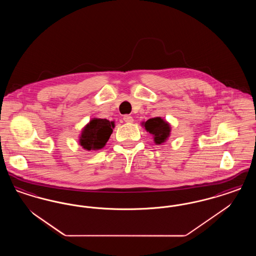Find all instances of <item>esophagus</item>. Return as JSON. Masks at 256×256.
Wrapping results in <instances>:
<instances>
[{
  "label": "esophagus",
  "mask_w": 256,
  "mask_h": 256,
  "mask_svg": "<svg viewBox=\"0 0 256 256\" xmlns=\"http://www.w3.org/2000/svg\"><path fill=\"white\" fill-rule=\"evenodd\" d=\"M124 121L126 122H134V118L130 115H124Z\"/></svg>",
  "instance_id": "1"
}]
</instances>
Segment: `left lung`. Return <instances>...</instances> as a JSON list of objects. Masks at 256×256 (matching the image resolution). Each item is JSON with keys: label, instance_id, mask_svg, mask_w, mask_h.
<instances>
[{"label": "left lung", "instance_id": "8db88e82", "mask_svg": "<svg viewBox=\"0 0 256 256\" xmlns=\"http://www.w3.org/2000/svg\"><path fill=\"white\" fill-rule=\"evenodd\" d=\"M141 126L146 130V132L152 135L154 141L156 145H163L170 138L172 132L170 122L161 117L150 118L146 122H141Z\"/></svg>", "mask_w": 256, "mask_h": 256}]
</instances>
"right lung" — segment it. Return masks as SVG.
<instances>
[{"instance_id":"obj_1","label":"right lung","mask_w":256,"mask_h":256,"mask_svg":"<svg viewBox=\"0 0 256 256\" xmlns=\"http://www.w3.org/2000/svg\"><path fill=\"white\" fill-rule=\"evenodd\" d=\"M115 122L106 119L92 118L82 128L78 136V144L86 150H100L106 145L113 132Z\"/></svg>"}]
</instances>
